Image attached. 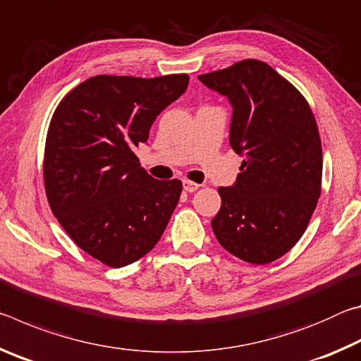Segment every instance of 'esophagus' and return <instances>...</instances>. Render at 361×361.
Listing matches in <instances>:
<instances>
[{"instance_id":"34e87169","label":"esophagus","mask_w":361,"mask_h":361,"mask_svg":"<svg viewBox=\"0 0 361 361\" xmlns=\"http://www.w3.org/2000/svg\"><path fill=\"white\" fill-rule=\"evenodd\" d=\"M183 189H185L186 192H194V191H197V189H199V185H197V183H194V181L183 180Z\"/></svg>"}]
</instances>
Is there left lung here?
<instances>
[{
	"label": "left lung",
	"instance_id": "obj_1",
	"mask_svg": "<svg viewBox=\"0 0 361 361\" xmlns=\"http://www.w3.org/2000/svg\"><path fill=\"white\" fill-rule=\"evenodd\" d=\"M199 81L232 106L229 145L243 157L232 186L218 188V242L252 264H267L301 239L322 185V143L304 97L267 63L242 60Z\"/></svg>",
	"mask_w": 361,
	"mask_h": 361
}]
</instances>
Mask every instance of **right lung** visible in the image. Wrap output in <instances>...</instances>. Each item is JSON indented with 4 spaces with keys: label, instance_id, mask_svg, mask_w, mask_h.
Listing matches in <instances>:
<instances>
[{
    "label": "right lung",
    "instance_id": "1",
    "mask_svg": "<svg viewBox=\"0 0 361 361\" xmlns=\"http://www.w3.org/2000/svg\"><path fill=\"white\" fill-rule=\"evenodd\" d=\"M188 81V75L95 76L52 116L44 152L49 205L76 245L108 266L151 252L178 204L181 181L152 178L135 149Z\"/></svg>",
    "mask_w": 361,
    "mask_h": 361
}]
</instances>
